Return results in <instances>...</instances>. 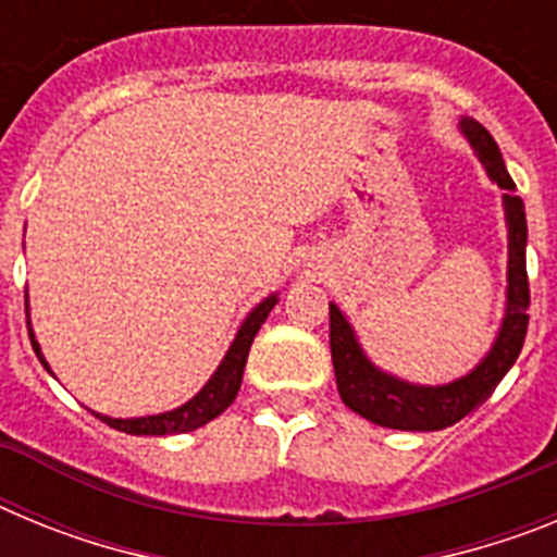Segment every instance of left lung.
Here are the masks:
<instances>
[{
	"label": "left lung",
	"mask_w": 557,
	"mask_h": 557,
	"mask_svg": "<svg viewBox=\"0 0 557 557\" xmlns=\"http://www.w3.org/2000/svg\"><path fill=\"white\" fill-rule=\"evenodd\" d=\"M466 139L474 147L476 159L482 161L485 172L491 175L499 189H505V218H508V312L502 321L499 337L488 357L469 376L449 382L441 387H421L401 382L396 376H387L379 368L368 362V357L359 348L351 326L343 318L334 304H329V346H332L334 376H337L339 398L351 407L357 416L368 418L371 424L387 426V430H410V432H432L446 430L457 424L460 418L485 401L499 385L502 376L510 371L519 359L524 337H528L530 323V282H528V259H524V245H528V220H524V203L516 195L513 178L505 170L502 152L480 122H460Z\"/></svg>",
	"instance_id": "left-lung-1"
}]
</instances>
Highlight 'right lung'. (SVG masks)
<instances>
[{
	"mask_svg": "<svg viewBox=\"0 0 557 557\" xmlns=\"http://www.w3.org/2000/svg\"><path fill=\"white\" fill-rule=\"evenodd\" d=\"M275 304H278V298L270 295V298H264V301L248 314V321L243 323L236 339L231 343L228 354H225V359L220 362L218 371H214V376L209 379V385H206L198 396L191 398V401H186L184 407H178V410H172V412H161V416H147V418H108V416H97V418L106 421L108 426H113V430L127 432V435H178V432H191V430H198V426L209 424V421H214V418H218L220 412H223L225 407L236 398V391H239V385H243V371H245V362H248L250 343H253L256 332L262 329V323L268 321L270 309H273ZM29 343H33V348H36L44 368H49L47 359L41 357V348H38L33 332H29Z\"/></svg>",
	"mask_w": 557,
	"mask_h": 557,
	"instance_id": "obj_1",
	"label": "right lung"
}]
</instances>
